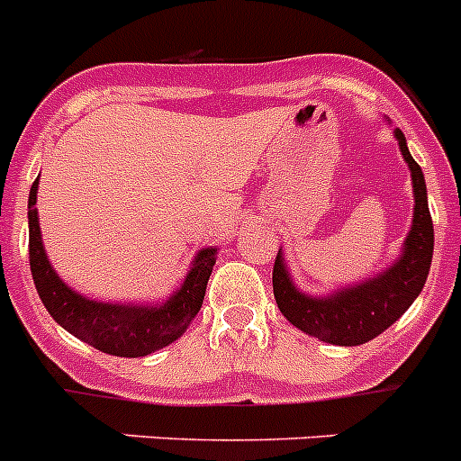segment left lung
I'll list each match as a JSON object with an SVG mask.
<instances>
[{
  "instance_id": "obj_1",
  "label": "left lung",
  "mask_w": 461,
  "mask_h": 461,
  "mask_svg": "<svg viewBox=\"0 0 461 461\" xmlns=\"http://www.w3.org/2000/svg\"><path fill=\"white\" fill-rule=\"evenodd\" d=\"M402 157L409 164L413 180V223L406 235L402 256L381 275L369 276L356 286L339 288L332 295L313 297L297 291L286 270L281 251L272 270V288L279 312L307 335L337 346H357L374 339L390 328L394 321L420 295L429 275L434 254V226H431L427 186L420 166L415 164L406 148L404 133L394 129Z\"/></svg>"
}]
</instances>
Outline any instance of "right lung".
I'll list each match as a JSON object with an SVG mask.
<instances>
[{"label": "right lung", "instance_id": "add662e5", "mask_svg": "<svg viewBox=\"0 0 461 461\" xmlns=\"http://www.w3.org/2000/svg\"><path fill=\"white\" fill-rule=\"evenodd\" d=\"M39 180L30 189V267L43 307L52 319L85 344L120 357H142L180 339L195 313L201 312L207 279L217 263V249H201L189 275L173 295L161 304H113L89 300L68 288L52 270L36 214Z\"/></svg>", "mask_w": 461, "mask_h": 461}]
</instances>
